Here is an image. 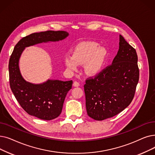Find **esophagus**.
I'll list each match as a JSON object with an SVG mask.
<instances>
[{"instance_id":"esophagus-1","label":"esophagus","mask_w":155,"mask_h":155,"mask_svg":"<svg viewBox=\"0 0 155 155\" xmlns=\"http://www.w3.org/2000/svg\"><path fill=\"white\" fill-rule=\"evenodd\" d=\"M79 85H80L79 82H77V81L73 82V86H74V87H78Z\"/></svg>"}]
</instances>
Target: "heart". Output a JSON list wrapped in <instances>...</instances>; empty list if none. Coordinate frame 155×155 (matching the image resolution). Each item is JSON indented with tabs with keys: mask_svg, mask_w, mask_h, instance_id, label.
<instances>
[{
	"mask_svg": "<svg viewBox=\"0 0 155 155\" xmlns=\"http://www.w3.org/2000/svg\"><path fill=\"white\" fill-rule=\"evenodd\" d=\"M108 52L103 47L95 42H84L78 44L72 52V56L64 58V64L70 71H77L78 64L84 65V70L88 75L99 73L105 64Z\"/></svg>",
	"mask_w": 155,
	"mask_h": 155,
	"instance_id": "obj_1",
	"label": "heart"
}]
</instances>
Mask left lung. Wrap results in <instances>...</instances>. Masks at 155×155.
Wrapping results in <instances>:
<instances>
[{
  "label": "left lung",
  "mask_w": 155,
  "mask_h": 155,
  "mask_svg": "<svg viewBox=\"0 0 155 155\" xmlns=\"http://www.w3.org/2000/svg\"><path fill=\"white\" fill-rule=\"evenodd\" d=\"M139 77L136 51L120 35L119 49L112 64L86 80L87 115L99 121L122 111L132 102Z\"/></svg>",
  "instance_id": "obj_1"
}]
</instances>
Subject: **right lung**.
<instances>
[{"instance_id":"add662e5","label":"right lung","mask_w":155,"mask_h":155,"mask_svg":"<svg viewBox=\"0 0 155 155\" xmlns=\"http://www.w3.org/2000/svg\"><path fill=\"white\" fill-rule=\"evenodd\" d=\"M68 35L69 33L64 31L33 33L20 40L12 51L9 62L11 89L20 106L31 116L44 120L59 117L66 94L71 89L73 81L49 79L40 84L26 82L20 73V56L26 47L42 42H58Z\"/></svg>"}]
</instances>
